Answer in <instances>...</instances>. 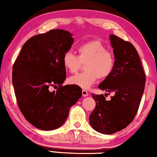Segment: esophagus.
Segmentation results:
<instances>
[{"instance_id": "34e87169", "label": "esophagus", "mask_w": 157, "mask_h": 157, "mask_svg": "<svg viewBox=\"0 0 157 157\" xmlns=\"http://www.w3.org/2000/svg\"><path fill=\"white\" fill-rule=\"evenodd\" d=\"M82 95H83V96H87L88 95H89V93H88V91H86V90L83 89L82 90Z\"/></svg>"}]
</instances>
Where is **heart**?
Masks as SVG:
<instances>
[{
  "instance_id": "obj_1",
  "label": "heart",
  "mask_w": 157,
  "mask_h": 157,
  "mask_svg": "<svg viewBox=\"0 0 157 157\" xmlns=\"http://www.w3.org/2000/svg\"><path fill=\"white\" fill-rule=\"evenodd\" d=\"M78 56L71 51L64 53L62 63L66 70L71 74L78 71L81 64L85 72L68 78V82L82 89H89L97 78L105 79L111 76L115 68V57L106 47L98 40H90L79 45Z\"/></svg>"
}]
</instances>
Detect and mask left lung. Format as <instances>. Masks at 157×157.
I'll use <instances>...</instances> for the list:
<instances>
[{
    "label": "left lung",
    "mask_w": 157,
    "mask_h": 157,
    "mask_svg": "<svg viewBox=\"0 0 157 157\" xmlns=\"http://www.w3.org/2000/svg\"><path fill=\"white\" fill-rule=\"evenodd\" d=\"M110 40L115 68L98 88L109 93L113 92L114 95L106 101V95L92 94L96 107L89 117L94 129L104 134L119 132L132 123L138 111L146 82V74L135 47L115 35H110Z\"/></svg>",
    "instance_id": "obj_1"
}]
</instances>
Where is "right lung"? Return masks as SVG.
Masks as SVG:
<instances>
[{
    "label": "right lung",
    "instance_id": "right-lung-1",
    "mask_svg": "<svg viewBox=\"0 0 157 157\" xmlns=\"http://www.w3.org/2000/svg\"><path fill=\"white\" fill-rule=\"evenodd\" d=\"M71 36L67 31L54 29L32 36L13 66L12 81L19 109L40 129L60 127L68 118L70 107L81 97L78 86H63L66 74L62 59L74 43ZM51 86L58 89L52 92Z\"/></svg>",
    "mask_w": 157,
    "mask_h": 157
}]
</instances>
